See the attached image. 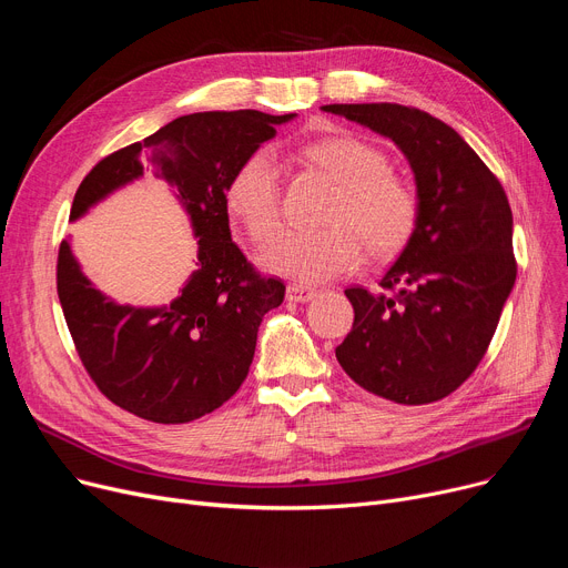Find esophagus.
Returning a JSON list of instances; mask_svg holds the SVG:
<instances>
[{
  "label": "esophagus",
  "mask_w": 568,
  "mask_h": 568,
  "mask_svg": "<svg viewBox=\"0 0 568 568\" xmlns=\"http://www.w3.org/2000/svg\"><path fill=\"white\" fill-rule=\"evenodd\" d=\"M285 296H287V302L306 304V302H313V300H315V296H317V290H313V287H304V285H287Z\"/></svg>",
  "instance_id": "obj_1"
}]
</instances>
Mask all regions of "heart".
<instances>
[{
  "label": "heart",
  "mask_w": 568,
  "mask_h": 568,
  "mask_svg": "<svg viewBox=\"0 0 568 568\" xmlns=\"http://www.w3.org/2000/svg\"><path fill=\"white\" fill-rule=\"evenodd\" d=\"M306 156L341 184L322 230H283L260 251V264L300 285H320L352 274L364 262V242L375 255L398 253L419 221V197L396 176L377 146L356 138H326ZM230 212L251 239L262 242L281 223V165L274 149L248 154L225 191Z\"/></svg>",
  "instance_id": "obj_1"
}]
</instances>
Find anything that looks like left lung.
Returning a JSON list of instances; mask_svg holds the SVG:
<instances>
[{"instance_id": "obj_1", "label": "left lung", "mask_w": 568, "mask_h": 568, "mask_svg": "<svg viewBox=\"0 0 568 568\" xmlns=\"http://www.w3.org/2000/svg\"><path fill=\"white\" fill-rule=\"evenodd\" d=\"M322 110L389 138L407 159L419 197L414 234L379 281L394 294L345 290L354 324L336 359L379 398L435 403L479 366L514 290L509 200L474 149L428 112L396 103Z\"/></svg>"}]
</instances>
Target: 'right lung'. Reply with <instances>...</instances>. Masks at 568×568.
I'll list each match as a JSON object with an SVG mask.
<instances>
[{"mask_svg":"<svg viewBox=\"0 0 568 568\" xmlns=\"http://www.w3.org/2000/svg\"><path fill=\"white\" fill-rule=\"evenodd\" d=\"M294 116L257 110L179 116L82 179L71 223L152 172L182 204L197 239L195 272L163 306L116 304L84 276L71 239L59 246L57 294L80 359L99 389L140 419L195 422L246 379L262 317L283 304L285 285L253 272L232 242L225 191L239 163Z\"/></svg>","mask_w":568,"mask_h":568,"instance_id":"obj_1","label":"right lung"}]
</instances>
